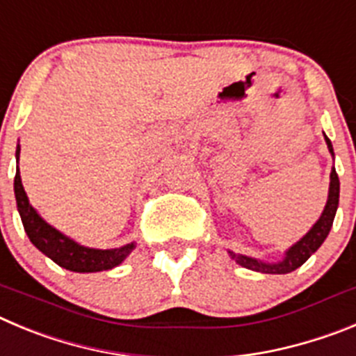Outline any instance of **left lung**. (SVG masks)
Instances as JSON below:
<instances>
[{
    "label": "left lung",
    "instance_id": "1",
    "mask_svg": "<svg viewBox=\"0 0 356 356\" xmlns=\"http://www.w3.org/2000/svg\"><path fill=\"white\" fill-rule=\"evenodd\" d=\"M325 142L328 145L330 154L334 156V147L332 142L325 134ZM339 190H341V182H339V175L335 172V168H332V174H330V190H328V200H326V206L323 209L319 220L312 225V229L303 236L298 243H294L289 250L286 252V257L278 262H262L259 259L248 257V255L234 254L229 250V255L238 262L243 268H248L252 271H261V273H271V275H286L294 271L296 268L303 264L310 255L323 245V241L328 236L330 229H332V223H334L335 213H337L339 207Z\"/></svg>",
    "mask_w": 356,
    "mask_h": 356
}]
</instances>
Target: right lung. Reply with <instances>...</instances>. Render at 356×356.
Segmentation results:
<instances>
[{
  "label": "right lung",
  "instance_id": "add662e5",
  "mask_svg": "<svg viewBox=\"0 0 356 356\" xmlns=\"http://www.w3.org/2000/svg\"><path fill=\"white\" fill-rule=\"evenodd\" d=\"M19 152H21V145H17V150H15V159L17 161ZM14 191L15 202H17V211L21 214L22 225H24V230H26L30 241L44 255H47L51 261L65 268V270L76 271V273H94V271L111 270V268L120 264L136 246L134 243H129V245H124L120 248L99 250L88 248V246L76 243L74 239L67 238L65 234L51 227L33 209V206L28 200L26 191L22 188L19 168L15 172Z\"/></svg>",
  "mask_w": 356,
  "mask_h": 356
}]
</instances>
